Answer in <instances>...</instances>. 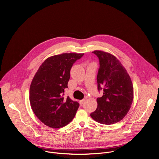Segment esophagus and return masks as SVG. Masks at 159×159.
Wrapping results in <instances>:
<instances>
[{"label": "esophagus", "mask_w": 159, "mask_h": 159, "mask_svg": "<svg viewBox=\"0 0 159 159\" xmlns=\"http://www.w3.org/2000/svg\"><path fill=\"white\" fill-rule=\"evenodd\" d=\"M85 99L80 100V101H79V102H80V105H82V104H83V103L85 102Z\"/></svg>", "instance_id": "1"}]
</instances>
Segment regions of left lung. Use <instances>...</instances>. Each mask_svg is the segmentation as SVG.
Returning a JSON list of instances; mask_svg holds the SVG:
<instances>
[{
    "mask_svg": "<svg viewBox=\"0 0 159 159\" xmlns=\"http://www.w3.org/2000/svg\"><path fill=\"white\" fill-rule=\"evenodd\" d=\"M93 53L99 60L98 89L99 91L102 89L104 93L97 99L98 107L90 116L101 124L112 125L123 119L129 111L133 100V84L116 57L100 50Z\"/></svg>",
    "mask_w": 159,
    "mask_h": 159,
    "instance_id": "8db88e82",
    "label": "left lung"
}]
</instances>
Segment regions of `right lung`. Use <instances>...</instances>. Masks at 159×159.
<instances>
[{"label": "right lung", "instance_id": "obj_1", "mask_svg": "<svg viewBox=\"0 0 159 159\" xmlns=\"http://www.w3.org/2000/svg\"><path fill=\"white\" fill-rule=\"evenodd\" d=\"M84 53H62L48 58L34 75L30 89V101L36 117L45 125L59 128L74 118L79 104L68 96L70 72L73 64Z\"/></svg>", "mask_w": 159, "mask_h": 159}]
</instances>
